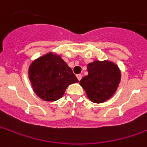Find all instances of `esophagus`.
Instances as JSON below:
<instances>
[{"instance_id": "esophagus-1", "label": "esophagus", "mask_w": 147, "mask_h": 147, "mask_svg": "<svg viewBox=\"0 0 147 147\" xmlns=\"http://www.w3.org/2000/svg\"><path fill=\"white\" fill-rule=\"evenodd\" d=\"M76 77H77V79L79 80H80L82 79V75L81 74H79V75H77V76H76Z\"/></svg>"}]
</instances>
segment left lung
I'll return each mask as SVG.
<instances>
[{
	"instance_id": "obj_1",
	"label": "left lung",
	"mask_w": 147,
	"mask_h": 147,
	"mask_svg": "<svg viewBox=\"0 0 147 147\" xmlns=\"http://www.w3.org/2000/svg\"><path fill=\"white\" fill-rule=\"evenodd\" d=\"M87 67L88 75L80 81L87 96L91 101L97 104L111 98L121 81V74L119 67L108 60H96Z\"/></svg>"
}]
</instances>
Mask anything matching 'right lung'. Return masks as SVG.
Here are the masks:
<instances>
[{"label":"right lung","instance_id":"add662e5","mask_svg":"<svg viewBox=\"0 0 147 147\" xmlns=\"http://www.w3.org/2000/svg\"><path fill=\"white\" fill-rule=\"evenodd\" d=\"M28 74L33 90L46 101L60 99L68 85L79 82L60 55L53 52L33 61Z\"/></svg>","mask_w":147,"mask_h":147}]
</instances>
